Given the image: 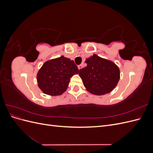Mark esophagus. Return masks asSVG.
<instances>
[{"label": "esophagus", "mask_w": 153, "mask_h": 153, "mask_svg": "<svg viewBox=\"0 0 153 153\" xmlns=\"http://www.w3.org/2000/svg\"><path fill=\"white\" fill-rule=\"evenodd\" d=\"M78 69H82V64H80V65L78 66Z\"/></svg>", "instance_id": "1"}]
</instances>
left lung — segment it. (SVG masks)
<instances>
[{"label": "left lung", "instance_id": "1", "mask_svg": "<svg viewBox=\"0 0 153 153\" xmlns=\"http://www.w3.org/2000/svg\"><path fill=\"white\" fill-rule=\"evenodd\" d=\"M87 66L79 70V76L87 91L95 95L108 94L120 79L118 66L112 61L94 54L85 61Z\"/></svg>", "mask_w": 153, "mask_h": 153}]
</instances>
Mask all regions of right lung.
<instances>
[{"label":"right lung","mask_w":153,"mask_h":153,"mask_svg":"<svg viewBox=\"0 0 153 153\" xmlns=\"http://www.w3.org/2000/svg\"><path fill=\"white\" fill-rule=\"evenodd\" d=\"M78 73L74 61L62 55L43 64L37 74V82L43 93L58 96L66 91L70 78Z\"/></svg>","instance_id":"right-lung-1"}]
</instances>
